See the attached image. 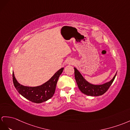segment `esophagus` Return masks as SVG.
<instances>
[{"instance_id":"esophagus-1","label":"esophagus","mask_w":130,"mask_h":130,"mask_svg":"<svg viewBox=\"0 0 130 130\" xmlns=\"http://www.w3.org/2000/svg\"><path fill=\"white\" fill-rule=\"evenodd\" d=\"M70 63H71V64H73V63H74V62H71Z\"/></svg>"}]
</instances>
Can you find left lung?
<instances>
[{
  "label": "left lung",
  "mask_w": 130,
  "mask_h": 130,
  "mask_svg": "<svg viewBox=\"0 0 130 130\" xmlns=\"http://www.w3.org/2000/svg\"><path fill=\"white\" fill-rule=\"evenodd\" d=\"M74 69V76L79 89L83 94L89 96H100L102 95L108 90L112 82L114 80L116 74L110 82L101 85H94L89 83L83 78L76 68Z\"/></svg>",
  "instance_id": "8db88e82"
}]
</instances>
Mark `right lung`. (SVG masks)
Here are the masks:
<instances>
[{
	"instance_id": "obj_1",
	"label": "right lung",
	"mask_w": 130,
	"mask_h": 130,
	"mask_svg": "<svg viewBox=\"0 0 130 130\" xmlns=\"http://www.w3.org/2000/svg\"><path fill=\"white\" fill-rule=\"evenodd\" d=\"M64 68H62L57 72L45 83L37 87H26L18 83L12 73V79L16 89L22 96L27 100L35 103H41L48 100L54 94L56 84L60 75Z\"/></svg>"
}]
</instances>
